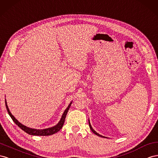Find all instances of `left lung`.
Returning <instances> with one entry per match:
<instances>
[{"instance_id":"obj_1","label":"left lung","mask_w":158,"mask_h":158,"mask_svg":"<svg viewBox=\"0 0 158 158\" xmlns=\"http://www.w3.org/2000/svg\"><path fill=\"white\" fill-rule=\"evenodd\" d=\"M89 127H90V128H91V130H92V132L94 133V134H95L96 135H97V136H100V137H102V138H106V137H105V136H101V135H100L99 134H98L95 130H94V129L92 128V127H91V123H90V121H89Z\"/></svg>"}]
</instances>
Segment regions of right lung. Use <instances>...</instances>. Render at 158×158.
<instances>
[{"mask_svg": "<svg viewBox=\"0 0 158 158\" xmlns=\"http://www.w3.org/2000/svg\"><path fill=\"white\" fill-rule=\"evenodd\" d=\"M72 102H70V104L69 105V106H67V109L65 110L64 114H62V116L61 118V120H60L59 123H58L56 126H54L53 127L51 128H46V129H34V128H30L29 127H27L26 126L23 125L22 124H21L20 122L18 121V120H16L15 118V117L13 116L11 112L9 110V109L7 105V102L5 99V105H6V110L8 112V114L10 115V116L11 117V118L12 119V120L15 122V123L18 125V127H20L22 130H24L25 132H26L27 134H30V135H33V136H49V135H52L55 133H57V132H59L60 130L61 129V128L64 126V124L65 123V119L66 115L67 114V112H68L69 108L71 106Z\"/></svg>", "mask_w": 158, "mask_h": 158, "instance_id": "add662e5", "label": "right lung"}]
</instances>
